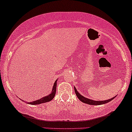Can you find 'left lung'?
Here are the masks:
<instances>
[{
  "label": "left lung",
  "mask_w": 132,
  "mask_h": 132,
  "mask_svg": "<svg viewBox=\"0 0 132 132\" xmlns=\"http://www.w3.org/2000/svg\"><path fill=\"white\" fill-rule=\"evenodd\" d=\"M74 88H75V91L77 97H78V98L79 99V100H80L81 102H82L83 103H86V104H91V105H100V104H106L108 102H111V100H112L115 97H113V98H110V99H109V100H103V101H94V100H91V99L86 98V97H85L83 96V95L80 94L79 92L77 91V89H76L75 86H74Z\"/></svg>",
  "instance_id": "8db88e82"
}]
</instances>
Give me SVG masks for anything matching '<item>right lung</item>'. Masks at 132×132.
Listing matches in <instances>:
<instances>
[{"label":"right lung","instance_id":"1","mask_svg":"<svg viewBox=\"0 0 132 132\" xmlns=\"http://www.w3.org/2000/svg\"><path fill=\"white\" fill-rule=\"evenodd\" d=\"M56 85H57V80L55 81V84L53 85V89H52L51 94H50L49 95H47V96H45L44 97H43V98L39 99V100L34 101V102H29L28 103L29 104H32V105H35V104H39L43 103H46V102L51 101L52 99L54 98V97H55V95L56 91Z\"/></svg>","mask_w":132,"mask_h":132}]
</instances>
